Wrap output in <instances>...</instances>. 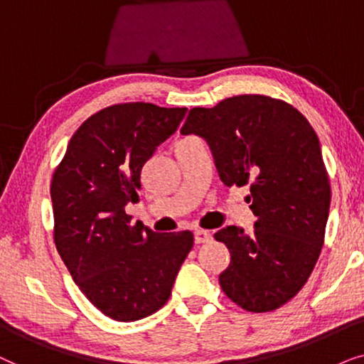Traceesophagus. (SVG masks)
Instances as JSON below:
<instances>
[{"label":"esophagus","mask_w":364,"mask_h":364,"mask_svg":"<svg viewBox=\"0 0 364 364\" xmlns=\"http://www.w3.org/2000/svg\"><path fill=\"white\" fill-rule=\"evenodd\" d=\"M213 236L210 231H205V230H196L195 231V243L196 245H201V243H208V241H211Z\"/></svg>","instance_id":"obj_1"}]
</instances>
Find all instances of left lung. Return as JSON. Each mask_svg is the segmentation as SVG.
<instances>
[{"mask_svg": "<svg viewBox=\"0 0 364 364\" xmlns=\"http://www.w3.org/2000/svg\"><path fill=\"white\" fill-rule=\"evenodd\" d=\"M205 138L226 186L250 185L255 230L215 232L228 246L221 289L246 311L268 313L298 294L324 243L331 188L309 121L287 101L263 95L193 108L181 134Z\"/></svg>", "mask_w": 364, "mask_h": 364, "instance_id": "left-lung-1", "label": "left lung"}]
</instances>
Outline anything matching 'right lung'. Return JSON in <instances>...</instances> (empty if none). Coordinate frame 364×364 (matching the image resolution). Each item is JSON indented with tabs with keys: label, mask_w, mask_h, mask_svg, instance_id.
Masks as SVG:
<instances>
[{
	"label": "right lung",
	"mask_w": 364,
	"mask_h": 364,
	"mask_svg": "<svg viewBox=\"0 0 364 364\" xmlns=\"http://www.w3.org/2000/svg\"><path fill=\"white\" fill-rule=\"evenodd\" d=\"M186 108L113 105L90 116L51 179L55 245L81 293L116 321H136L169 299L193 232L132 225L141 168L176 132Z\"/></svg>",
	"instance_id": "add662e5"
}]
</instances>
